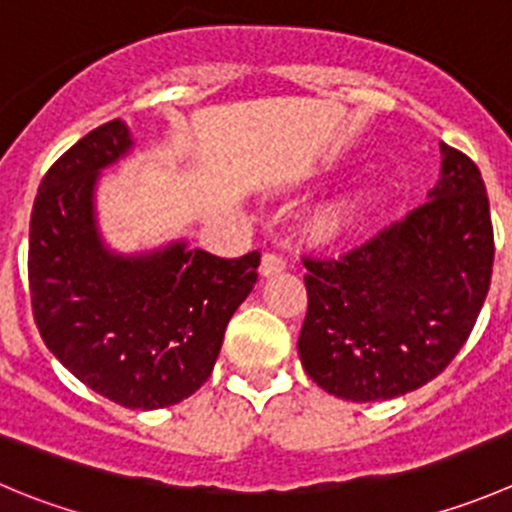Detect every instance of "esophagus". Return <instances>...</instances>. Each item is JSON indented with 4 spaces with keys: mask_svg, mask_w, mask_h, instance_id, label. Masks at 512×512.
I'll return each mask as SVG.
<instances>
[{
    "mask_svg": "<svg viewBox=\"0 0 512 512\" xmlns=\"http://www.w3.org/2000/svg\"><path fill=\"white\" fill-rule=\"evenodd\" d=\"M287 267V260L282 255H277V252H265L262 255V262H260V272L265 277L270 275H277V272H282Z\"/></svg>",
    "mask_w": 512,
    "mask_h": 512,
    "instance_id": "34e87169",
    "label": "esophagus"
}]
</instances>
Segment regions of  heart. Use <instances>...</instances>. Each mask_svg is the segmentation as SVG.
I'll use <instances>...</instances> for the list:
<instances>
[{
    "mask_svg": "<svg viewBox=\"0 0 512 512\" xmlns=\"http://www.w3.org/2000/svg\"><path fill=\"white\" fill-rule=\"evenodd\" d=\"M347 220H350V210H347L345 205H332V207H325V210L320 212V227L325 232L340 230Z\"/></svg>",
    "mask_w": 512,
    "mask_h": 512,
    "instance_id": "heart-1",
    "label": "heart"
}]
</instances>
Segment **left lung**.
<instances>
[{
	"instance_id": "8db88e82",
	"label": "left lung",
	"mask_w": 512,
	"mask_h": 512,
	"mask_svg": "<svg viewBox=\"0 0 512 512\" xmlns=\"http://www.w3.org/2000/svg\"><path fill=\"white\" fill-rule=\"evenodd\" d=\"M430 200L340 257H302L307 375L352 403L423 388L470 337L493 275V222L478 165L440 145Z\"/></svg>"
}]
</instances>
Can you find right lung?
<instances>
[{"mask_svg": "<svg viewBox=\"0 0 512 512\" xmlns=\"http://www.w3.org/2000/svg\"><path fill=\"white\" fill-rule=\"evenodd\" d=\"M130 147V130L112 119L49 167L29 220V295L44 345L77 380L122 408L157 410L207 382L260 252L227 260L185 242L109 252L94 185Z\"/></svg>", "mask_w": 512, "mask_h": 512, "instance_id": "obj_1", "label": "right lung"}]
</instances>
